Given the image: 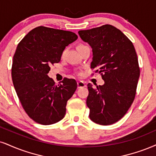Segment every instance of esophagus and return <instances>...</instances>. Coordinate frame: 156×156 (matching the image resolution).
Masks as SVG:
<instances>
[{"label":"esophagus","instance_id":"esophagus-1","mask_svg":"<svg viewBox=\"0 0 156 156\" xmlns=\"http://www.w3.org/2000/svg\"><path fill=\"white\" fill-rule=\"evenodd\" d=\"M85 86H86V84L83 81H79L77 82V87L78 88L84 87H85Z\"/></svg>","mask_w":156,"mask_h":156}]
</instances>
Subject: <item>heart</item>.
<instances>
[{
  "instance_id": "1",
  "label": "heart",
  "mask_w": 156,
  "mask_h": 156,
  "mask_svg": "<svg viewBox=\"0 0 156 156\" xmlns=\"http://www.w3.org/2000/svg\"><path fill=\"white\" fill-rule=\"evenodd\" d=\"M84 46H85V45H82V44H79V45H77V50L80 49V48H82V47H84ZM65 53H66V50H64V51H63L62 53H61V57L63 58V56H64Z\"/></svg>"
}]
</instances>
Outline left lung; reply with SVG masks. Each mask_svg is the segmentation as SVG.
Masks as SVG:
<instances>
[{
  "label": "left lung",
  "instance_id": "obj_1",
  "mask_svg": "<svg viewBox=\"0 0 156 156\" xmlns=\"http://www.w3.org/2000/svg\"><path fill=\"white\" fill-rule=\"evenodd\" d=\"M91 46V69L101 74L103 85L87 84L90 119L111 125L120 120L133 103L140 77L137 55L133 44L122 31L110 24L78 32Z\"/></svg>",
  "mask_w": 156,
  "mask_h": 156
}]
</instances>
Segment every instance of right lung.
Returning a JSON list of instances; mask_svg holds the SVG:
<instances>
[{
  "instance_id": "right-lung-1",
  "label": "right lung",
  "mask_w": 156,
  "mask_h": 156,
  "mask_svg": "<svg viewBox=\"0 0 156 156\" xmlns=\"http://www.w3.org/2000/svg\"><path fill=\"white\" fill-rule=\"evenodd\" d=\"M77 38L72 32L40 26L18 44L11 68L13 86L25 112L38 124H55L66 114V103L77 83L64 78L55 84L48 74L50 66L61 61L66 46Z\"/></svg>"
}]
</instances>
